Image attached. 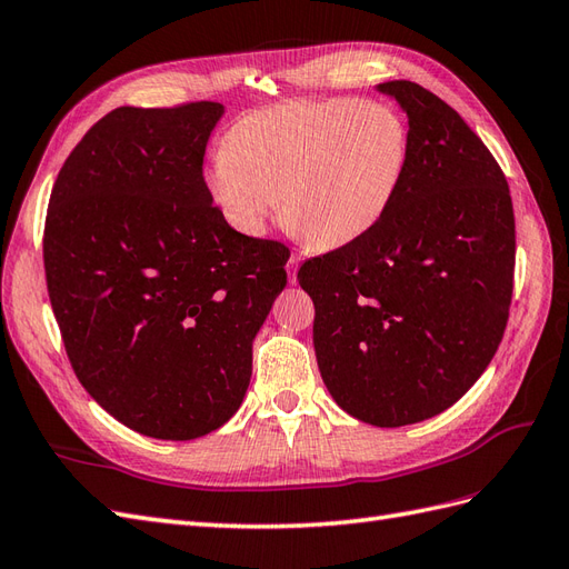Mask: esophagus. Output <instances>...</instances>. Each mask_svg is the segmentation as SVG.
Segmentation results:
<instances>
[{
  "instance_id": "esophagus-1",
  "label": "esophagus",
  "mask_w": 569,
  "mask_h": 569,
  "mask_svg": "<svg viewBox=\"0 0 569 569\" xmlns=\"http://www.w3.org/2000/svg\"><path fill=\"white\" fill-rule=\"evenodd\" d=\"M300 267V257L298 254H290L288 259V276H290V283H296V271Z\"/></svg>"
}]
</instances>
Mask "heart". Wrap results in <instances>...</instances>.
<instances>
[{"label":"heart","instance_id":"obj_1","mask_svg":"<svg viewBox=\"0 0 569 569\" xmlns=\"http://www.w3.org/2000/svg\"><path fill=\"white\" fill-rule=\"evenodd\" d=\"M409 146V127L389 106L288 100L230 127L207 187L244 236H259L281 199V221L293 236L341 247L380 223L401 187Z\"/></svg>","mask_w":569,"mask_h":569}]
</instances>
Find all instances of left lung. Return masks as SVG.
<instances>
[{"label": "left lung", "mask_w": 569, "mask_h": 569, "mask_svg": "<svg viewBox=\"0 0 569 569\" xmlns=\"http://www.w3.org/2000/svg\"><path fill=\"white\" fill-rule=\"evenodd\" d=\"M409 114L399 192L366 236L305 261L315 353L346 413L420 423L473 387L502 341L515 288L512 197L488 146L413 81L377 86Z\"/></svg>", "instance_id": "obj_1"}]
</instances>
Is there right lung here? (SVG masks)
<instances>
[{
	"label": "right lung",
	"mask_w": 569,
	"mask_h": 569,
	"mask_svg": "<svg viewBox=\"0 0 569 569\" xmlns=\"http://www.w3.org/2000/svg\"><path fill=\"white\" fill-rule=\"evenodd\" d=\"M221 114L211 100L112 110L50 194L42 259L71 368L156 440H194L240 409L288 281V247L230 228L203 182Z\"/></svg>",
	"instance_id": "right-lung-1"
}]
</instances>
